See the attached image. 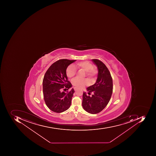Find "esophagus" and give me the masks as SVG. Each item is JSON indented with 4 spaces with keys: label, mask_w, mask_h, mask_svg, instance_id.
Listing matches in <instances>:
<instances>
[{
    "label": "esophagus",
    "mask_w": 156,
    "mask_h": 156,
    "mask_svg": "<svg viewBox=\"0 0 156 156\" xmlns=\"http://www.w3.org/2000/svg\"><path fill=\"white\" fill-rule=\"evenodd\" d=\"M77 90V88H76V87H74V90L76 91Z\"/></svg>",
    "instance_id": "1"
}]
</instances>
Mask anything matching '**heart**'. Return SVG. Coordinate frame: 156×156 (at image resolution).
Wrapping results in <instances>:
<instances>
[{
	"label": "heart",
	"instance_id": "heart-1",
	"mask_svg": "<svg viewBox=\"0 0 156 156\" xmlns=\"http://www.w3.org/2000/svg\"><path fill=\"white\" fill-rule=\"evenodd\" d=\"M82 69L85 72L84 77H89L91 80H94L95 77L98 73V71L93 67V66L90 62L88 61H81L78 62L76 64L70 65L67 67L66 70V74L67 77L69 78H72L76 76V69ZM73 85L78 88H83L85 86L89 84V82L88 79H74L72 81Z\"/></svg>",
	"mask_w": 156,
	"mask_h": 156
}]
</instances>
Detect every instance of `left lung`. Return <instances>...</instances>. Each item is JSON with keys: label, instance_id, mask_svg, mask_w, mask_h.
Returning <instances> with one entry per match:
<instances>
[{"label": "left lung", "instance_id": "1", "mask_svg": "<svg viewBox=\"0 0 156 156\" xmlns=\"http://www.w3.org/2000/svg\"><path fill=\"white\" fill-rule=\"evenodd\" d=\"M98 67V78L96 83L87 88L88 94L83 93L82 106L87 112L91 114L100 112L110 101L113 90L112 77L106 66L97 59H92Z\"/></svg>", "mask_w": 156, "mask_h": 156}]
</instances>
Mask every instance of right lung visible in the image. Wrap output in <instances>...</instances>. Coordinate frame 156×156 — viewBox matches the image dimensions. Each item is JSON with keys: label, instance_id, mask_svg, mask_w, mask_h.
I'll use <instances>...</instances> for the list:
<instances>
[{"label": "right lung", "instance_id": "1", "mask_svg": "<svg viewBox=\"0 0 156 156\" xmlns=\"http://www.w3.org/2000/svg\"><path fill=\"white\" fill-rule=\"evenodd\" d=\"M76 60L59 59L50 66L45 73L43 81L44 100L47 107L52 111L60 113L70 107L74 90L70 91L72 84L68 80L66 70L68 66Z\"/></svg>", "mask_w": 156, "mask_h": 156}]
</instances>
